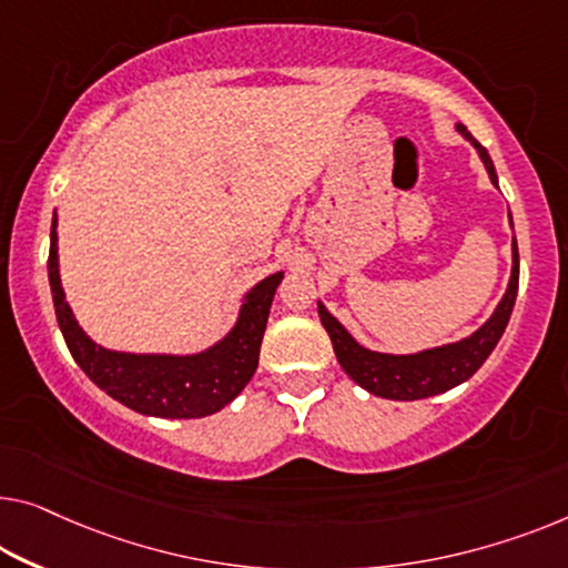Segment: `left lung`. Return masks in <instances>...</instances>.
I'll list each match as a JSON object with an SVG mask.
<instances>
[{"mask_svg":"<svg viewBox=\"0 0 568 568\" xmlns=\"http://www.w3.org/2000/svg\"><path fill=\"white\" fill-rule=\"evenodd\" d=\"M464 138H467L474 148H477L481 163H485L489 181L497 185V173L493 165L489 152L471 138L469 130L464 124H456ZM513 222V219H510ZM518 281H520V257H518V244L513 240V275L507 293L503 295L500 306L495 308L493 318L485 326L477 328L469 338H462L456 344L436 346V349L420 352V354H379L369 352L365 346H359L349 332L338 324V321L318 303V316L321 324L328 332V338L334 344V354L338 365L344 367L354 383L365 387L372 395L387 397V400H420V397H430L438 393L452 390V387L462 385L464 379H469L477 372L485 359L493 354V349L505 334L507 321L515 306V295H518Z\"/></svg>","mask_w":568,"mask_h":568,"instance_id":"left-lung-1","label":"left lung"}]
</instances>
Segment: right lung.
Wrapping results in <instances>:
<instances>
[{
  "label": "right lung",
  "mask_w": 568,
  "mask_h": 568,
  "mask_svg": "<svg viewBox=\"0 0 568 568\" xmlns=\"http://www.w3.org/2000/svg\"><path fill=\"white\" fill-rule=\"evenodd\" d=\"M48 277L55 318L68 352L75 365L87 372L91 383L142 416L203 418L232 403L255 375L270 306H273V295L283 281V273L270 275L252 287L230 336H224L206 352L191 354V357L109 352L83 334L71 306L65 303L61 275H58L55 219L50 226Z\"/></svg>",
  "instance_id": "add662e5"
}]
</instances>
